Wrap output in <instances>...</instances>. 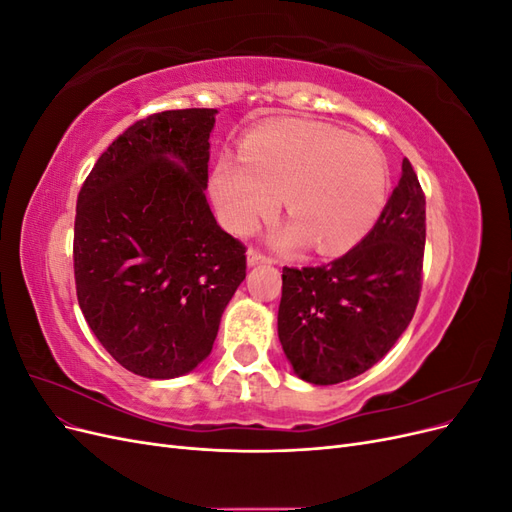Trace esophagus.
Here are the masks:
<instances>
[{"mask_svg": "<svg viewBox=\"0 0 512 512\" xmlns=\"http://www.w3.org/2000/svg\"><path fill=\"white\" fill-rule=\"evenodd\" d=\"M262 262H271V258L262 254L260 250H254V247H250V250H247V265L256 267V265H262Z\"/></svg>", "mask_w": 512, "mask_h": 512, "instance_id": "obj_1", "label": "esophagus"}]
</instances>
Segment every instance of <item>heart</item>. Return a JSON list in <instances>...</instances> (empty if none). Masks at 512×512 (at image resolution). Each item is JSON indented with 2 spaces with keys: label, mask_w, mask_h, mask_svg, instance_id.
Instances as JSON below:
<instances>
[{
  "label": "heart",
  "mask_w": 512,
  "mask_h": 512,
  "mask_svg": "<svg viewBox=\"0 0 512 512\" xmlns=\"http://www.w3.org/2000/svg\"><path fill=\"white\" fill-rule=\"evenodd\" d=\"M241 153H222L209 177L220 220L239 235L275 213L284 192L292 220L275 230L277 245L312 239L322 254L346 252L376 226L389 198L382 149L327 123H269L245 138Z\"/></svg>",
  "instance_id": "b5f03b06"
}]
</instances>
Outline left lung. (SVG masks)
Returning a JSON list of instances; mask_svg holds the SVG:
<instances>
[{"label":"left lung","mask_w":512,"mask_h":512,"mask_svg":"<svg viewBox=\"0 0 512 512\" xmlns=\"http://www.w3.org/2000/svg\"><path fill=\"white\" fill-rule=\"evenodd\" d=\"M425 194L408 160L376 226L322 267L282 271L277 335L294 374L312 384L361 376L408 329L421 297Z\"/></svg>","instance_id":"obj_1"}]
</instances>
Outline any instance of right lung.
<instances>
[{"instance_id": "obj_1", "label": "right lung", "mask_w": 512, "mask_h": 512, "mask_svg": "<svg viewBox=\"0 0 512 512\" xmlns=\"http://www.w3.org/2000/svg\"><path fill=\"white\" fill-rule=\"evenodd\" d=\"M215 108L149 115L119 134L76 200L74 282L98 342L136 376L168 380L203 363L245 245L207 203Z\"/></svg>"}]
</instances>
